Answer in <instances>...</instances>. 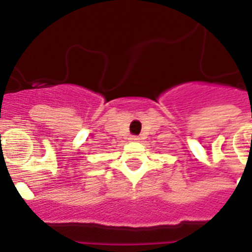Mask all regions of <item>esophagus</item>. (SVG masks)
<instances>
[{"instance_id": "1", "label": "esophagus", "mask_w": 252, "mask_h": 252, "mask_svg": "<svg viewBox=\"0 0 252 252\" xmlns=\"http://www.w3.org/2000/svg\"><path fill=\"white\" fill-rule=\"evenodd\" d=\"M130 140H132V141H137V140H140V139H139V136H131Z\"/></svg>"}]
</instances>
